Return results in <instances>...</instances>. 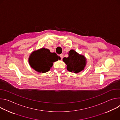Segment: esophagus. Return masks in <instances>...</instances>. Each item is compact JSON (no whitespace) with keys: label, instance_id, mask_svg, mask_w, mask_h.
I'll return each instance as SVG.
<instances>
[{"label":"esophagus","instance_id":"esophagus-1","mask_svg":"<svg viewBox=\"0 0 120 120\" xmlns=\"http://www.w3.org/2000/svg\"><path fill=\"white\" fill-rule=\"evenodd\" d=\"M60 57H61V60L63 59V54H61L60 55Z\"/></svg>","mask_w":120,"mask_h":120}]
</instances>
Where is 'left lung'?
Wrapping results in <instances>:
<instances>
[{
	"instance_id": "1",
	"label": "left lung",
	"mask_w": 120,
	"mask_h": 120,
	"mask_svg": "<svg viewBox=\"0 0 120 120\" xmlns=\"http://www.w3.org/2000/svg\"><path fill=\"white\" fill-rule=\"evenodd\" d=\"M68 57L63 59L67 65V70L74 73H78L83 71L86 64V58L83 55H80L73 49L68 53Z\"/></svg>"
}]
</instances>
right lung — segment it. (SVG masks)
Returning a JSON list of instances; mask_svg holds the SVG:
<instances>
[{
    "mask_svg": "<svg viewBox=\"0 0 120 120\" xmlns=\"http://www.w3.org/2000/svg\"><path fill=\"white\" fill-rule=\"evenodd\" d=\"M60 59L56 53H51L49 49L43 47L31 53L28 62L30 66L37 72L45 73L50 70L54 62Z\"/></svg>",
    "mask_w": 120,
    "mask_h": 120,
    "instance_id": "1",
    "label": "right lung"
}]
</instances>
